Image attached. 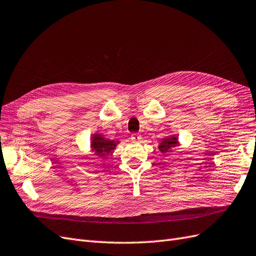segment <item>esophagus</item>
<instances>
[{"mask_svg":"<svg viewBox=\"0 0 256 256\" xmlns=\"http://www.w3.org/2000/svg\"><path fill=\"white\" fill-rule=\"evenodd\" d=\"M142 138V136H141V134H131V140L132 141H134V142H138Z\"/></svg>","mask_w":256,"mask_h":256,"instance_id":"esophagus-1","label":"esophagus"}]
</instances>
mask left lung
Wrapping results in <instances>:
<instances>
[{"mask_svg": "<svg viewBox=\"0 0 256 256\" xmlns=\"http://www.w3.org/2000/svg\"><path fill=\"white\" fill-rule=\"evenodd\" d=\"M176 145H177V138L175 136L164 138L161 144L159 145V150L161 152H168L172 148V147H175Z\"/></svg>", "mask_w": 256, "mask_h": 256, "instance_id": "1", "label": "left lung"}]
</instances>
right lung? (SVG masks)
I'll list each match as a JSON object with an SVG mask.
<instances>
[{
    "label": "right lung",
    "instance_id": "1",
    "mask_svg": "<svg viewBox=\"0 0 256 256\" xmlns=\"http://www.w3.org/2000/svg\"><path fill=\"white\" fill-rule=\"evenodd\" d=\"M115 146H116V144L112 140H106V138H104L100 136H92V150H95V152L100 157L110 154L115 148Z\"/></svg>",
    "mask_w": 256,
    "mask_h": 256
}]
</instances>
